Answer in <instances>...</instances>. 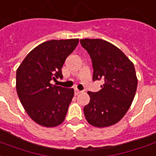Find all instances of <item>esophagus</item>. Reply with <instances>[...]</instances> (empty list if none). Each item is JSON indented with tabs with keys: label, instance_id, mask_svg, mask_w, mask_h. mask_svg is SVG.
<instances>
[{
	"label": "esophagus",
	"instance_id": "1",
	"mask_svg": "<svg viewBox=\"0 0 156 156\" xmlns=\"http://www.w3.org/2000/svg\"><path fill=\"white\" fill-rule=\"evenodd\" d=\"M80 93H81V91H80V90H79L78 89H75V95H76V96L79 95Z\"/></svg>",
	"mask_w": 156,
	"mask_h": 156
}]
</instances>
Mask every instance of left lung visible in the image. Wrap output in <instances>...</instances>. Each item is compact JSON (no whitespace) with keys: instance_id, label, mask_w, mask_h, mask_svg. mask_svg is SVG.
I'll use <instances>...</instances> for the list:
<instances>
[{"instance_id":"obj_1","label":"left lung","mask_w":156,"mask_h":156,"mask_svg":"<svg viewBox=\"0 0 156 156\" xmlns=\"http://www.w3.org/2000/svg\"><path fill=\"white\" fill-rule=\"evenodd\" d=\"M80 42L91 58L93 80L104 81L99 91L87 92L90 102L84 108L86 119L98 128L113 125L125 115L135 96L138 79L134 66L108 41L85 38Z\"/></svg>"}]
</instances>
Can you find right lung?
Listing matches in <instances>:
<instances>
[{
    "instance_id": "1",
    "label": "right lung",
    "mask_w": 156,
    "mask_h": 156,
    "mask_svg": "<svg viewBox=\"0 0 156 156\" xmlns=\"http://www.w3.org/2000/svg\"><path fill=\"white\" fill-rule=\"evenodd\" d=\"M78 43V38L42 43L16 69V88L20 101L28 116L39 125L55 127L66 119L74 89L53 86L50 81L62 79L61 68Z\"/></svg>"
}]
</instances>
